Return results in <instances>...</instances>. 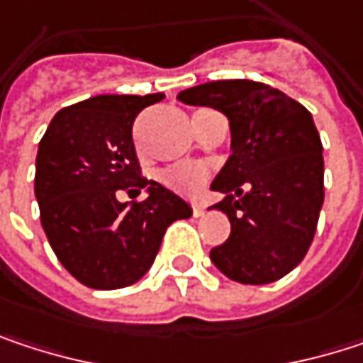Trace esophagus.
Here are the masks:
<instances>
[{
  "mask_svg": "<svg viewBox=\"0 0 363 363\" xmlns=\"http://www.w3.org/2000/svg\"><path fill=\"white\" fill-rule=\"evenodd\" d=\"M203 212H206V206H201V203H193V214H195V216H203Z\"/></svg>",
  "mask_w": 363,
  "mask_h": 363,
  "instance_id": "esophagus-1",
  "label": "esophagus"
}]
</instances>
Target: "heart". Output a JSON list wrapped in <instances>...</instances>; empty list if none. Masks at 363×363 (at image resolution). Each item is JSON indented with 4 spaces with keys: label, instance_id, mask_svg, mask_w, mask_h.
Listing matches in <instances>:
<instances>
[{
    "label": "heart",
    "instance_id": "b5f03b06",
    "mask_svg": "<svg viewBox=\"0 0 363 363\" xmlns=\"http://www.w3.org/2000/svg\"><path fill=\"white\" fill-rule=\"evenodd\" d=\"M160 181L179 193L191 195L197 193L203 186V182L208 181V168L201 164H177L166 168L160 174Z\"/></svg>",
    "mask_w": 363,
    "mask_h": 363
}]
</instances>
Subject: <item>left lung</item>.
<instances>
[{
    "instance_id": "obj_1",
    "label": "left lung",
    "mask_w": 363,
    "mask_h": 363,
    "mask_svg": "<svg viewBox=\"0 0 363 363\" xmlns=\"http://www.w3.org/2000/svg\"><path fill=\"white\" fill-rule=\"evenodd\" d=\"M179 101L227 115L231 155L212 182L225 193L214 210L229 216V240L210 250L220 273L240 284H271L309 250L324 203V155L311 113L288 94L250 79L182 90Z\"/></svg>"
}]
</instances>
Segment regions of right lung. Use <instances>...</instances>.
<instances>
[{"label":"right lung","mask_w":363,"mask_h":363,"mask_svg":"<svg viewBox=\"0 0 363 363\" xmlns=\"http://www.w3.org/2000/svg\"><path fill=\"white\" fill-rule=\"evenodd\" d=\"M164 94H101L60 109L39 140L35 197L45 238L84 286L117 290L138 281L166 229L193 214L174 191L140 177L132 123ZM140 202L116 199L119 190Z\"/></svg>","instance_id":"1"}]
</instances>
